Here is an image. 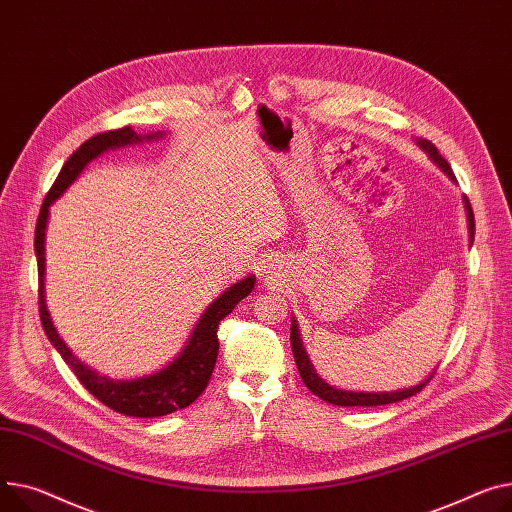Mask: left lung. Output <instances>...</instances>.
<instances>
[{
  "instance_id": "8db88e82",
  "label": "left lung",
  "mask_w": 512,
  "mask_h": 512,
  "mask_svg": "<svg viewBox=\"0 0 512 512\" xmlns=\"http://www.w3.org/2000/svg\"><path fill=\"white\" fill-rule=\"evenodd\" d=\"M416 144H418L424 152H428L430 160H432L436 166H440L442 170H445L447 177H449L453 183L457 181L455 175H453L451 166H449V162L440 156V152L436 150L434 144H430L428 140H416ZM465 210H467V222H469V238L473 241L475 222H473L471 203L467 201V197H465ZM290 344H292L294 360H296V366H298L302 383H304L306 387H309V391H313L317 397H321L323 401L333 403V405H342V407L362 405V407H368V405H387V403H395V401H401V399H407V397H412V395L420 393V391L426 387V383L430 381V377H432V372H430L422 383H418V385H414V387H410V389L389 391V393H362V391L356 393V391H342V389H335V387L327 385V383L319 377L317 370L313 368V364H311L309 356H306V350H304V346H302V339H300V331H298L296 319L292 321V327H290Z\"/></svg>"
}]
</instances>
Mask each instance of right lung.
Here are the masks:
<instances>
[{
	"mask_svg": "<svg viewBox=\"0 0 512 512\" xmlns=\"http://www.w3.org/2000/svg\"><path fill=\"white\" fill-rule=\"evenodd\" d=\"M162 135H164L162 131L138 135L131 127H121V129L98 133L94 138L86 140L63 164L61 173L57 175L53 187L49 189L43 201L41 214L37 220V230H34V251H37V265H39V313H41V323L49 337V342L57 348L65 364L74 370L78 381L100 403L111 407L113 412H119L123 416H133V418H158V416L173 414L191 405L203 393V389H206L210 383L216 358H218V348H220L218 325L226 315L232 313V309L238 302L251 294L255 286V276H247L245 280L236 282L228 290H224L208 306V309L203 311V315L195 323L187 344L179 352V356L173 362H168L164 368H160L158 372L146 374V377H140V379L117 381V379L102 377V374H98L96 370L82 364L72 354V350L63 344V339L53 327L51 315L47 311V302H45V230L49 222V208L53 206V201L59 199L65 193V189L82 175V170L102 152L131 146L144 140L148 142L160 140Z\"/></svg>",
	"mask_w": 512,
	"mask_h": 512,
	"instance_id": "1",
	"label": "right lung"
}]
</instances>
